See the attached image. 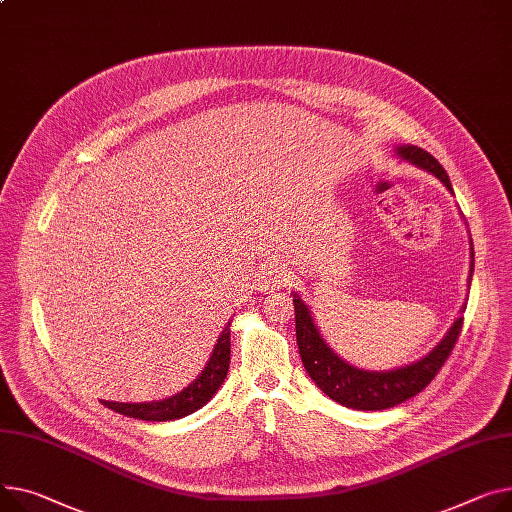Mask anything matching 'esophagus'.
<instances>
[{
	"label": "esophagus",
	"instance_id": "1",
	"mask_svg": "<svg viewBox=\"0 0 512 512\" xmlns=\"http://www.w3.org/2000/svg\"><path fill=\"white\" fill-rule=\"evenodd\" d=\"M286 282H288V271L278 265H269L267 269L261 271V276L257 280V288L261 292H274V290H280L282 286H286Z\"/></svg>",
	"mask_w": 512,
	"mask_h": 512
}]
</instances>
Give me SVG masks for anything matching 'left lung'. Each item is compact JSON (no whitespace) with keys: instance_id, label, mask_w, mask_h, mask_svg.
Here are the masks:
<instances>
[{"instance_id":"obj_1","label":"left lung","mask_w":512,"mask_h":512,"mask_svg":"<svg viewBox=\"0 0 512 512\" xmlns=\"http://www.w3.org/2000/svg\"><path fill=\"white\" fill-rule=\"evenodd\" d=\"M395 154L410 162L426 173L434 175L442 185L453 193L451 179L447 170L438 164V160L428 154L426 150L418 146L403 144L395 148ZM469 276L467 286L471 284L473 276V243L469 238ZM294 296V315H296V344L302 358V364L309 372V377L315 381V385L333 401L342 403L352 410H366L377 412L387 410V407H395L410 397L418 395L434 377L438 374L440 366L445 364L449 354L455 348L457 337L461 333L463 317L459 315L447 335L420 360L397 366L391 370H364L350 362H346L333 348L325 342L323 333L319 331L313 313L306 302L292 292ZM465 311V304L461 306V313Z\"/></svg>"}]
</instances>
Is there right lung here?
Instances as JSON below:
<instances>
[{"mask_svg":"<svg viewBox=\"0 0 512 512\" xmlns=\"http://www.w3.org/2000/svg\"><path fill=\"white\" fill-rule=\"evenodd\" d=\"M230 323L222 329L218 342L212 350V356L203 370L197 374V379L189 383L183 391L170 395L166 399L158 401H142V403H121V401H105L109 410H115L117 414H123L127 418L146 420V422H168L185 418L206 405L216 391L222 387L228 364H230Z\"/></svg>","mask_w":512,"mask_h":512,"instance_id":"add662e5","label":"right lung"}]
</instances>
